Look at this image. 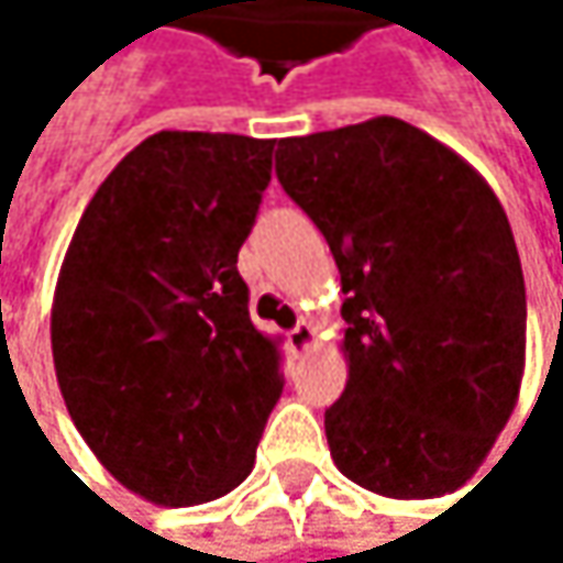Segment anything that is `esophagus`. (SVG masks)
Listing matches in <instances>:
<instances>
[{
  "label": "esophagus",
  "instance_id": "esophagus-1",
  "mask_svg": "<svg viewBox=\"0 0 563 563\" xmlns=\"http://www.w3.org/2000/svg\"><path fill=\"white\" fill-rule=\"evenodd\" d=\"M287 336H290V350H294V353H307V350L313 346V340H317V330H313L307 320H300Z\"/></svg>",
  "mask_w": 563,
  "mask_h": 563
}]
</instances>
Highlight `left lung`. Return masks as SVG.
<instances>
[{"mask_svg": "<svg viewBox=\"0 0 563 563\" xmlns=\"http://www.w3.org/2000/svg\"><path fill=\"white\" fill-rule=\"evenodd\" d=\"M276 176L330 243L346 333L327 444L394 500L444 497L487 461L528 360L514 233L487 179L394 115L279 140Z\"/></svg>", "mask_w": 563, "mask_h": 563, "instance_id": "obj_1", "label": "left lung"}]
</instances>
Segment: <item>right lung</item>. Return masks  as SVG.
<instances>
[{
	"mask_svg": "<svg viewBox=\"0 0 563 563\" xmlns=\"http://www.w3.org/2000/svg\"><path fill=\"white\" fill-rule=\"evenodd\" d=\"M273 146L153 133L99 183L59 266L49 333L66 410L96 461L159 507L240 487L284 394L236 269Z\"/></svg>",
	"mask_w": 563,
	"mask_h": 563,
	"instance_id": "right-lung-1",
	"label": "right lung"
}]
</instances>
